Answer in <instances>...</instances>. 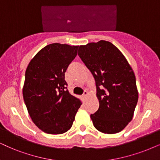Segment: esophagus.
<instances>
[{"mask_svg":"<svg viewBox=\"0 0 160 160\" xmlns=\"http://www.w3.org/2000/svg\"><path fill=\"white\" fill-rule=\"evenodd\" d=\"M88 94V92H87V91H85L83 93V97H87V95Z\"/></svg>","mask_w":160,"mask_h":160,"instance_id":"1","label":"esophagus"}]
</instances>
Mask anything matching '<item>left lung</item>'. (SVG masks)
Segmentation results:
<instances>
[{"label":"left lung","instance_id":"left-lung-1","mask_svg":"<svg viewBox=\"0 0 160 160\" xmlns=\"http://www.w3.org/2000/svg\"><path fill=\"white\" fill-rule=\"evenodd\" d=\"M78 55L94 78L98 110L91 114L95 128L116 134L132 120L138 101L134 71L112 43L100 40L78 46Z\"/></svg>","mask_w":160,"mask_h":160}]
</instances>
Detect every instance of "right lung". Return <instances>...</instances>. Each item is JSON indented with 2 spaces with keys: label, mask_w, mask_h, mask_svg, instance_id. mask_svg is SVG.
<instances>
[{
  "label": "right lung",
  "mask_w": 160,
  "mask_h": 160,
  "mask_svg": "<svg viewBox=\"0 0 160 160\" xmlns=\"http://www.w3.org/2000/svg\"><path fill=\"white\" fill-rule=\"evenodd\" d=\"M78 46L52 43L40 50L25 74L23 96L38 128L49 134L69 130L81 102L68 92L65 72L78 53Z\"/></svg>",
  "instance_id": "right-lung-1"
}]
</instances>
